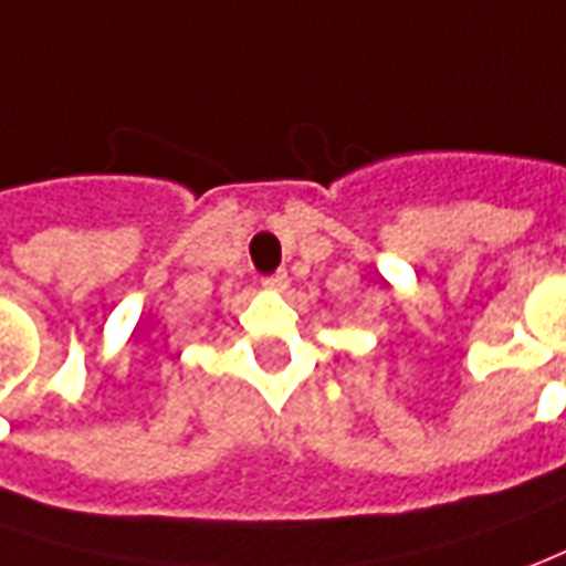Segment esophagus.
<instances>
[{
	"instance_id": "34e87169",
	"label": "esophagus",
	"mask_w": 566,
	"mask_h": 566,
	"mask_svg": "<svg viewBox=\"0 0 566 566\" xmlns=\"http://www.w3.org/2000/svg\"><path fill=\"white\" fill-rule=\"evenodd\" d=\"M263 287H270V291H284L287 287V272H272L263 279Z\"/></svg>"
}]
</instances>
